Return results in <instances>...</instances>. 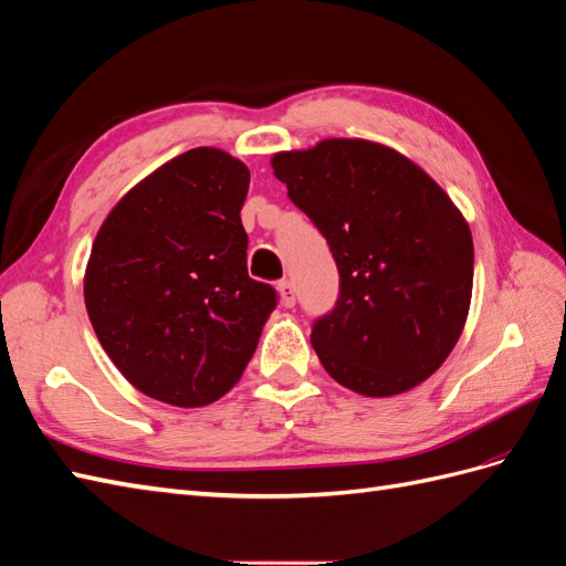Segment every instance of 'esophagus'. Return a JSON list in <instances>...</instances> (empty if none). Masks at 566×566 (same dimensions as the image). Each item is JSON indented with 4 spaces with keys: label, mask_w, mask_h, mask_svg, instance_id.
I'll list each match as a JSON object with an SVG mask.
<instances>
[{
    "label": "esophagus",
    "mask_w": 566,
    "mask_h": 566,
    "mask_svg": "<svg viewBox=\"0 0 566 566\" xmlns=\"http://www.w3.org/2000/svg\"><path fill=\"white\" fill-rule=\"evenodd\" d=\"M279 293L283 307H293L295 305V285L291 281H281L279 283Z\"/></svg>",
    "instance_id": "esophagus-1"
}]
</instances>
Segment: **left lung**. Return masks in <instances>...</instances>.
<instances>
[{
  "label": "left lung",
  "instance_id": "1",
  "mask_svg": "<svg viewBox=\"0 0 566 566\" xmlns=\"http://www.w3.org/2000/svg\"><path fill=\"white\" fill-rule=\"evenodd\" d=\"M328 242L340 291L312 324L324 369L363 396H396L442 367L473 293V238L434 179L394 148L326 139L271 160Z\"/></svg>",
  "mask_w": 566,
  "mask_h": 566
}]
</instances>
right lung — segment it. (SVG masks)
Returning a JSON list of instances; mask_svg holds the SVG:
<instances>
[{
  "label": "right lung",
  "mask_w": 566,
  "mask_h": 566,
  "mask_svg": "<svg viewBox=\"0 0 566 566\" xmlns=\"http://www.w3.org/2000/svg\"><path fill=\"white\" fill-rule=\"evenodd\" d=\"M250 170L191 148L148 175L105 218L84 297L109 360L142 394L179 408L240 381L279 293L247 273Z\"/></svg>",
  "instance_id": "add662e5"
}]
</instances>
